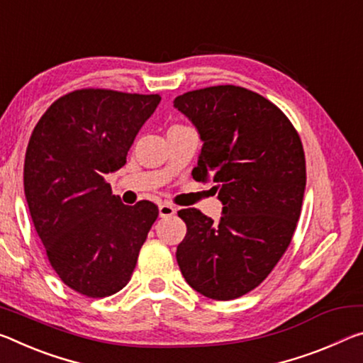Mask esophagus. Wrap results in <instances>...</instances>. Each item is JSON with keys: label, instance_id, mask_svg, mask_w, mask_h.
<instances>
[{"label": "esophagus", "instance_id": "1", "mask_svg": "<svg viewBox=\"0 0 363 363\" xmlns=\"http://www.w3.org/2000/svg\"><path fill=\"white\" fill-rule=\"evenodd\" d=\"M158 211H160V216H161V218L172 216V215H176V206L166 202V203H161V205H160Z\"/></svg>", "mask_w": 363, "mask_h": 363}]
</instances>
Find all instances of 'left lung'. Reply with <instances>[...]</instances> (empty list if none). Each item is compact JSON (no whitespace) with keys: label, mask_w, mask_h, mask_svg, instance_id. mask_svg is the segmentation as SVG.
Returning a JSON list of instances; mask_svg holds the SVG:
<instances>
[{"label":"left lung","mask_w":363,"mask_h":363,"mask_svg":"<svg viewBox=\"0 0 363 363\" xmlns=\"http://www.w3.org/2000/svg\"><path fill=\"white\" fill-rule=\"evenodd\" d=\"M174 106L203 140L195 181L215 182L220 223L179 210L187 226L176 258L187 284L233 301L263 283L289 247L306 191V155L289 118L264 96L235 85L187 91Z\"/></svg>","instance_id":"8db88e82"}]
</instances>
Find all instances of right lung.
<instances>
[{
  "instance_id": "right-lung-1",
  "label": "right lung",
  "mask_w": 363,
  "mask_h": 363,
  "mask_svg": "<svg viewBox=\"0 0 363 363\" xmlns=\"http://www.w3.org/2000/svg\"><path fill=\"white\" fill-rule=\"evenodd\" d=\"M160 95L80 89L57 99L28 140L24 192L48 262L62 283L100 298L129 283L158 206L124 205L105 176L125 164Z\"/></svg>"
}]
</instances>
